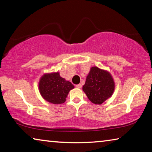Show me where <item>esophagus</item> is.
Wrapping results in <instances>:
<instances>
[{
	"mask_svg": "<svg viewBox=\"0 0 152 152\" xmlns=\"http://www.w3.org/2000/svg\"><path fill=\"white\" fill-rule=\"evenodd\" d=\"M76 87L77 88H82V84H77V85H76Z\"/></svg>",
	"mask_w": 152,
	"mask_h": 152,
	"instance_id": "1",
	"label": "esophagus"
}]
</instances>
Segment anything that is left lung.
Segmentation results:
<instances>
[{"label": "left lung", "instance_id": "obj_1", "mask_svg": "<svg viewBox=\"0 0 152 152\" xmlns=\"http://www.w3.org/2000/svg\"><path fill=\"white\" fill-rule=\"evenodd\" d=\"M115 83L109 71L92 66L82 90L92 103L101 104L112 96Z\"/></svg>", "mask_w": 152, "mask_h": 152}]
</instances>
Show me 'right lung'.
<instances>
[{
    "mask_svg": "<svg viewBox=\"0 0 152 152\" xmlns=\"http://www.w3.org/2000/svg\"><path fill=\"white\" fill-rule=\"evenodd\" d=\"M38 88L43 99L55 104L65 102L68 94L74 86L61 77L59 72L45 73L41 76Z\"/></svg>",
    "mask_w": 152,
    "mask_h": 152,
    "instance_id": "obj_1",
    "label": "right lung"
}]
</instances>
